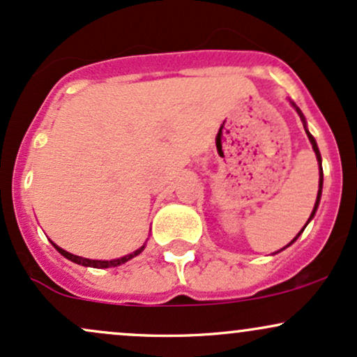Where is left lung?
I'll return each mask as SVG.
<instances>
[{
	"label": "left lung",
	"mask_w": 357,
	"mask_h": 357,
	"mask_svg": "<svg viewBox=\"0 0 357 357\" xmlns=\"http://www.w3.org/2000/svg\"><path fill=\"white\" fill-rule=\"evenodd\" d=\"M296 109H297V107H296ZM297 112H298V114H301L302 121H304V116H302V112H301V110H298V109H297ZM305 132H307V137H309L310 144H312V147H314V151H315V155H317V161H319V165H321V153H319V147H317V144H315V139L312 137V134H310V132H309V130H307V129H305ZM321 192H322V166H321V179H319V192H317V202H315V206H314V210H312V215H310V218H309V221L314 218L315 211H317L319 202H321ZM309 221H307V223H309ZM305 227H307V225H305ZM305 227H304V228H305ZM304 228H302V230H301V233H302V231H304ZM301 233H298V235H301ZM298 235H297V236H296V238H294L292 241H290V243H289V245H292V243H294V241H296V240L298 238Z\"/></svg>",
	"instance_id": "left-lung-1"
}]
</instances>
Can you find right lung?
<instances>
[{"mask_svg":"<svg viewBox=\"0 0 357 357\" xmlns=\"http://www.w3.org/2000/svg\"><path fill=\"white\" fill-rule=\"evenodd\" d=\"M53 247H55L59 252L63 255L65 258H68V260H72L73 264H79V265H84V267H93V268H109V267H117V265L121 264H126L127 260H130V258H134L136 255L144 250V247H141L139 250H136L134 253H130V255H126L122 258H116V260H89V258H82V257H77V255H72V253L65 252L63 248L56 247L55 243H53Z\"/></svg>","mask_w":357,"mask_h":357,"instance_id":"1","label":"right lung"}]
</instances>
